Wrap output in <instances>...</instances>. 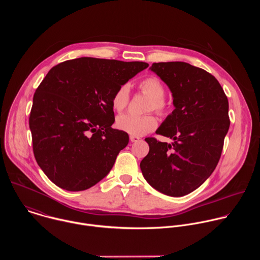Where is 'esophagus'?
<instances>
[{
	"label": "esophagus",
	"instance_id": "1",
	"mask_svg": "<svg viewBox=\"0 0 260 260\" xmlns=\"http://www.w3.org/2000/svg\"><path fill=\"white\" fill-rule=\"evenodd\" d=\"M129 140H131V142H138V141H140V137H138V136H133V135H131L129 136Z\"/></svg>",
	"mask_w": 260,
	"mask_h": 260
}]
</instances>
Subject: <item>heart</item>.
I'll list each match as a JSON object with an SVG mask.
<instances>
[{"mask_svg": "<svg viewBox=\"0 0 260 260\" xmlns=\"http://www.w3.org/2000/svg\"><path fill=\"white\" fill-rule=\"evenodd\" d=\"M142 92L149 95L151 100L148 103L147 111H155L160 115L168 112L169 105L165 99L166 86L162 81L154 75L144 78L139 85ZM129 103V86L124 83L119 85L111 98V105L116 112H122ZM158 121L153 114L143 116L123 114L117 117L116 125L120 131H123L133 136H143L154 131L157 127Z\"/></svg>", "mask_w": 260, "mask_h": 260, "instance_id": "obj_1", "label": "heart"}]
</instances>
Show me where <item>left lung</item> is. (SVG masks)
<instances>
[{
  "mask_svg": "<svg viewBox=\"0 0 260 260\" xmlns=\"http://www.w3.org/2000/svg\"><path fill=\"white\" fill-rule=\"evenodd\" d=\"M151 70L170 87L175 110L156 131L173 144L146 138L148 153L140 164L156 190L183 197L199 188L215 170L229 132L228 96L204 69L184 61L153 62Z\"/></svg>",
  "mask_w": 260,
  "mask_h": 260,
  "instance_id": "8db88e82",
  "label": "left lung"
}]
</instances>
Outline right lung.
<instances>
[{"label": "right lung", "instance_id": "obj_1", "mask_svg": "<svg viewBox=\"0 0 260 260\" xmlns=\"http://www.w3.org/2000/svg\"><path fill=\"white\" fill-rule=\"evenodd\" d=\"M148 66L80 57L47 73L34 94L28 124L36 161L58 187L88 189L112 169L128 135L111 127V98Z\"/></svg>", "mask_w": 260, "mask_h": 260}]
</instances>
